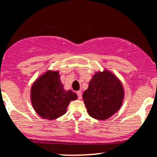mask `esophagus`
Returning <instances> with one entry per match:
<instances>
[{"label": "esophagus", "instance_id": "obj_1", "mask_svg": "<svg viewBox=\"0 0 157 157\" xmlns=\"http://www.w3.org/2000/svg\"><path fill=\"white\" fill-rule=\"evenodd\" d=\"M77 96H78L79 99H81V98H82V92L81 91H77Z\"/></svg>", "mask_w": 157, "mask_h": 157}]
</instances>
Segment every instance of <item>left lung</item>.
Returning <instances> with one entry per match:
<instances>
[{
    "instance_id": "obj_1",
    "label": "left lung",
    "mask_w": 157,
    "mask_h": 157,
    "mask_svg": "<svg viewBox=\"0 0 157 157\" xmlns=\"http://www.w3.org/2000/svg\"><path fill=\"white\" fill-rule=\"evenodd\" d=\"M124 88L120 79L105 69L92 76L83 98L89 115L98 120H108L120 110L124 99Z\"/></svg>"
}]
</instances>
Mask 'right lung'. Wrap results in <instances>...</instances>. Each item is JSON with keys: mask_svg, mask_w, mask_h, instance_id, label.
Listing matches in <instances>:
<instances>
[{"mask_svg": "<svg viewBox=\"0 0 157 157\" xmlns=\"http://www.w3.org/2000/svg\"><path fill=\"white\" fill-rule=\"evenodd\" d=\"M30 96L36 113L49 120L65 114L69 103L77 99L75 92L64 89L59 71L52 70H48L36 79L31 86Z\"/></svg>", "mask_w": 157, "mask_h": 157, "instance_id": "right-lung-1", "label": "right lung"}]
</instances>
